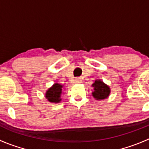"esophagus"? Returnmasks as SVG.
Masks as SVG:
<instances>
[{
    "mask_svg": "<svg viewBox=\"0 0 149 149\" xmlns=\"http://www.w3.org/2000/svg\"><path fill=\"white\" fill-rule=\"evenodd\" d=\"M75 82H76V84H81V79H80V78H76V80H75Z\"/></svg>",
    "mask_w": 149,
    "mask_h": 149,
    "instance_id": "1",
    "label": "esophagus"
}]
</instances>
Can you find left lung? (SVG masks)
<instances>
[{"mask_svg":"<svg viewBox=\"0 0 149 149\" xmlns=\"http://www.w3.org/2000/svg\"><path fill=\"white\" fill-rule=\"evenodd\" d=\"M92 86L94 87L92 96L96 100H104L109 97L110 94V88L107 84L104 83L102 81L96 80L92 84Z\"/></svg>","mask_w":149,"mask_h":149,"instance_id":"left-lung-1","label":"left lung"}]
</instances>
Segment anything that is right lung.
Wrapping results in <instances>:
<instances>
[{"label": "right lung", "instance_id": "obj_1", "mask_svg": "<svg viewBox=\"0 0 149 149\" xmlns=\"http://www.w3.org/2000/svg\"><path fill=\"white\" fill-rule=\"evenodd\" d=\"M63 86L60 84H54L52 87L46 91L45 97L49 102L52 103H58L61 101Z\"/></svg>", "mask_w": 149, "mask_h": 149}]
</instances>
